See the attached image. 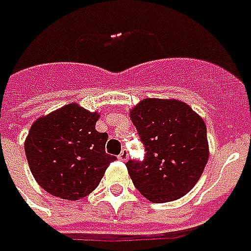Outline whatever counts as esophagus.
<instances>
[{
    "label": "esophagus",
    "instance_id": "34e87169",
    "mask_svg": "<svg viewBox=\"0 0 251 251\" xmlns=\"http://www.w3.org/2000/svg\"><path fill=\"white\" fill-rule=\"evenodd\" d=\"M127 157H129L127 150H125V148H124V150L121 151L120 155H118V159H120L121 162H126V160H127Z\"/></svg>",
    "mask_w": 251,
    "mask_h": 251
}]
</instances>
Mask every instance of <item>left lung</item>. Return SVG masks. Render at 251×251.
<instances>
[{"label":"left lung","instance_id":"1","mask_svg":"<svg viewBox=\"0 0 251 251\" xmlns=\"http://www.w3.org/2000/svg\"><path fill=\"white\" fill-rule=\"evenodd\" d=\"M144 144L143 160L126 162L133 185L152 202L180 199L208 162L206 126L186 103L145 99L130 111Z\"/></svg>","mask_w":251,"mask_h":251}]
</instances>
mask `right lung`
Masks as SVG:
<instances>
[{"label": "right lung", "instance_id": "1", "mask_svg": "<svg viewBox=\"0 0 251 251\" xmlns=\"http://www.w3.org/2000/svg\"><path fill=\"white\" fill-rule=\"evenodd\" d=\"M99 115L76 103L34 122L25 140V156L36 182L47 193L78 200L95 190L108 164L107 133L95 129Z\"/></svg>", "mask_w": 251, "mask_h": 251}]
</instances>
